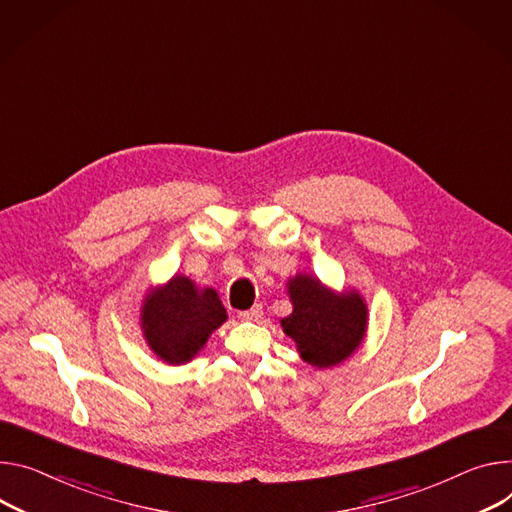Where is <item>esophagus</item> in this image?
Masks as SVG:
<instances>
[{
	"label": "esophagus",
	"instance_id": "34e87169",
	"mask_svg": "<svg viewBox=\"0 0 512 512\" xmlns=\"http://www.w3.org/2000/svg\"><path fill=\"white\" fill-rule=\"evenodd\" d=\"M261 316H263V308H261V304L253 306L251 310H243V312H239V318H243V320H259Z\"/></svg>",
	"mask_w": 512,
	"mask_h": 512
}]
</instances>
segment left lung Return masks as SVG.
<instances>
[{
  "label": "left lung",
  "mask_w": 512,
  "mask_h": 512,
  "mask_svg": "<svg viewBox=\"0 0 512 512\" xmlns=\"http://www.w3.org/2000/svg\"><path fill=\"white\" fill-rule=\"evenodd\" d=\"M288 294L294 310L282 318V329L304 361L331 367L353 355L367 329V304L355 290L337 294L318 277L298 273L288 280Z\"/></svg>",
  "instance_id": "obj_1"
}]
</instances>
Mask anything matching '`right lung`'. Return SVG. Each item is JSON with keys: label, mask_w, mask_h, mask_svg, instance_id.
<instances>
[{"label": "right lung", "mask_w": 512, "mask_h": 512, "mask_svg": "<svg viewBox=\"0 0 512 512\" xmlns=\"http://www.w3.org/2000/svg\"><path fill=\"white\" fill-rule=\"evenodd\" d=\"M226 318L216 290H200L190 277L173 275L165 286L147 294L141 329L159 359L179 365L196 357Z\"/></svg>", "instance_id": "add662e5"}]
</instances>
